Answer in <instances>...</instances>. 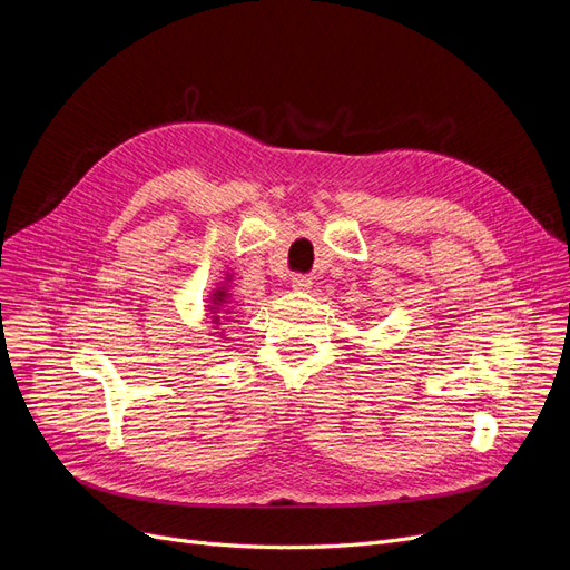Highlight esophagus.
<instances>
[{
    "label": "esophagus",
    "instance_id": "obj_1",
    "mask_svg": "<svg viewBox=\"0 0 570 570\" xmlns=\"http://www.w3.org/2000/svg\"><path fill=\"white\" fill-rule=\"evenodd\" d=\"M289 285L295 287V289H299V292H306V289H312V275H302V273H297V275H292L289 278Z\"/></svg>",
    "mask_w": 570,
    "mask_h": 570
}]
</instances>
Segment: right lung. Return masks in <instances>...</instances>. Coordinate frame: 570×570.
Wrapping results in <instances>:
<instances>
[{
  "mask_svg": "<svg viewBox=\"0 0 570 570\" xmlns=\"http://www.w3.org/2000/svg\"><path fill=\"white\" fill-rule=\"evenodd\" d=\"M226 299H228L226 289H223V287L216 289V295H214V304H216V306H214V312H212V314H214V316H212V318H214L212 323H218V325H220V323H228V321L233 318V316H230L233 308L228 306Z\"/></svg>",
  "mask_w": 570,
  "mask_h": 570,
  "instance_id": "obj_1",
  "label": "right lung"
}]
</instances>
